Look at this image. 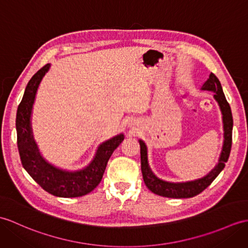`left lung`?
<instances>
[{
  "label": "left lung",
  "instance_id": "left-lung-1",
  "mask_svg": "<svg viewBox=\"0 0 248 248\" xmlns=\"http://www.w3.org/2000/svg\"><path fill=\"white\" fill-rule=\"evenodd\" d=\"M203 90L215 92V98L220 105L221 111L223 114V123H224V146L220 160L216 168L212 170L209 174L205 177L200 178L197 181L187 182V183H168L158 180L155 177L148 167L147 162V148L143 141L140 140V164H141V173L143 182L149 190L160 197L171 198V199H187L198 195L208 187L214 182L215 178L220 174V172L225 167V163L228 160L230 150H232V114L230 110V106L227 102L225 95L223 93L222 85L215 74H210L208 80L204 83Z\"/></svg>",
  "mask_w": 248,
  "mask_h": 248
}]
</instances>
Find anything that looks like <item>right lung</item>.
I'll return each mask as SVG.
<instances>
[{"label": "right lung", "instance_id": "obj_1", "mask_svg": "<svg viewBox=\"0 0 248 248\" xmlns=\"http://www.w3.org/2000/svg\"><path fill=\"white\" fill-rule=\"evenodd\" d=\"M48 68L49 64H45L31 77L16 111V143L21 163L32 180L46 192L60 198L82 197L94 190L100 183L108 160L124 140V135L115 136L100 145L93 162L81 171L65 172L44 162L32 140L31 113L39 83Z\"/></svg>", "mask_w": 248, "mask_h": 248}]
</instances>
